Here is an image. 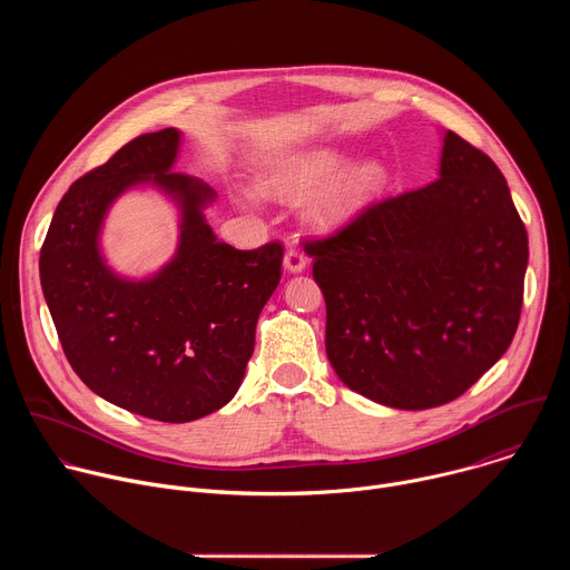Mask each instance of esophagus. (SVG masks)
<instances>
[{
	"mask_svg": "<svg viewBox=\"0 0 570 570\" xmlns=\"http://www.w3.org/2000/svg\"><path fill=\"white\" fill-rule=\"evenodd\" d=\"M306 268V257L299 253V250H288L286 257H284V271L297 275Z\"/></svg>",
	"mask_w": 570,
	"mask_h": 570,
	"instance_id": "34e87169",
	"label": "esophagus"
}]
</instances>
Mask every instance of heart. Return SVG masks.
<instances>
[{
  "mask_svg": "<svg viewBox=\"0 0 570 570\" xmlns=\"http://www.w3.org/2000/svg\"><path fill=\"white\" fill-rule=\"evenodd\" d=\"M350 165V155L336 148H311L282 157L266 176V189L284 200L306 203V223L322 234L352 225L385 189L387 169L379 159Z\"/></svg>",
  "mask_w": 570,
  "mask_h": 570,
  "instance_id": "heart-1",
  "label": "heart"
}]
</instances>
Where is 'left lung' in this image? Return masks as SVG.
<instances>
[{
    "label": "left lung",
    "mask_w": 570,
    "mask_h": 570,
    "mask_svg": "<svg viewBox=\"0 0 570 570\" xmlns=\"http://www.w3.org/2000/svg\"><path fill=\"white\" fill-rule=\"evenodd\" d=\"M338 379L399 411L469 390L510 347L528 234L494 161L442 130L438 180L306 243Z\"/></svg>",
    "instance_id": "8db88e82"
}]
</instances>
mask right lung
Here are the masks:
<instances>
[{
    "instance_id": "1",
    "label": "right lung",
    "mask_w": 570,
    "mask_h": 570,
    "mask_svg": "<svg viewBox=\"0 0 570 570\" xmlns=\"http://www.w3.org/2000/svg\"><path fill=\"white\" fill-rule=\"evenodd\" d=\"M178 128L141 135L76 180L56 207L40 284L65 356L95 394L135 415L183 424L240 387L264 304L282 275V246L236 250L205 218L216 191L176 174ZM150 186L179 212V246L155 274L130 278L102 253L111 205Z\"/></svg>"
}]
</instances>
